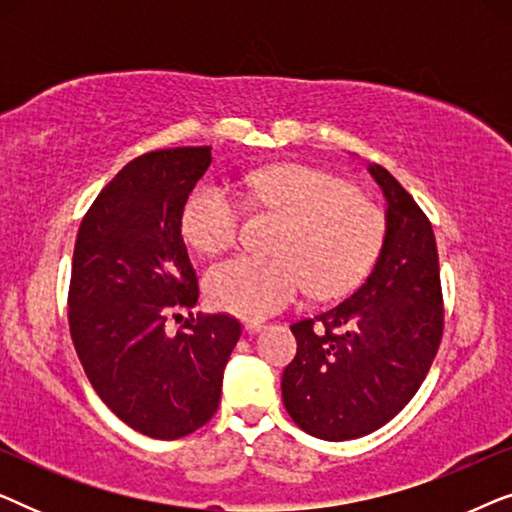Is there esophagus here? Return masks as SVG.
Segmentation results:
<instances>
[{
	"instance_id": "obj_1",
	"label": "esophagus",
	"mask_w": 512,
	"mask_h": 512,
	"mask_svg": "<svg viewBox=\"0 0 512 512\" xmlns=\"http://www.w3.org/2000/svg\"><path fill=\"white\" fill-rule=\"evenodd\" d=\"M263 326H265V321H258V319H247V321H244V331H249V333L261 331Z\"/></svg>"
}]
</instances>
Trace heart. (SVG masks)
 I'll use <instances>...</instances> for the list:
<instances>
[{
	"mask_svg": "<svg viewBox=\"0 0 512 512\" xmlns=\"http://www.w3.org/2000/svg\"><path fill=\"white\" fill-rule=\"evenodd\" d=\"M244 186L251 202L284 223L272 244L277 256L240 254L209 268L205 291L219 310L265 317L291 305L305 286L317 298L340 296L380 254L382 209L345 179L307 165H275ZM181 228L200 254H219L240 237V200L223 186H200L186 202Z\"/></svg>",
	"mask_w": 512,
	"mask_h": 512,
	"instance_id": "obj_1",
	"label": "heart"
}]
</instances>
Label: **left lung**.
<instances>
[{"mask_svg":"<svg viewBox=\"0 0 512 512\" xmlns=\"http://www.w3.org/2000/svg\"><path fill=\"white\" fill-rule=\"evenodd\" d=\"M368 170L387 198L375 268L347 300L291 324L298 352L282 375L293 422L335 443L368 436L410 403L445 328L429 216L382 165Z\"/></svg>","mask_w":512,"mask_h":512,"instance_id":"left-lung-1","label":"left lung"}]
</instances>
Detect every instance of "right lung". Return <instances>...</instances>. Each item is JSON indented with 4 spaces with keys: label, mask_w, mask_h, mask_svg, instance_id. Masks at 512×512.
Here are the masks:
<instances>
[{
    "label": "right lung",
    "mask_w": 512,
    "mask_h": 512,
    "mask_svg": "<svg viewBox=\"0 0 512 512\" xmlns=\"http://www.w3.org/2000/svg\"><path fill=\"white\" fill-rule=\"evenodd\" d=\"M209 163L212 146L130 160L90 205L74 244V349L107 408L149 438H184L214 417L242 333L226 312L192 314L174 336L164 328L200 296L181 216Z\"/></svg>",
    "instance_id": "1"
}]
</instances>
